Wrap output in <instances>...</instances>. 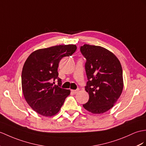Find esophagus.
<instances>
[{"mask_svg": "<svg viewBox=\"0 0 146 146\" xmlns=\"http://www.w3.org/2000/svg\"><path fill=\"white\" fill-rule=\"evenodd\" d=\"M79 92V89H77V90H72V92L74 94H76L77 92Z\"/></svg>", "mask_w": 146, "mask_h": 146, "instance_id": "34e87169", "label": "esophagus"}]
</instances>
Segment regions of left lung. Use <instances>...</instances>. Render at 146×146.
I'll list each match as a JSON object with an SVG mask.
<instances>
[{
	"mask_svg": "<svg viewBox=\"0 0 146 146\" xmlns=\"http://www.w3.org/2000/svg\"><path fill=\"white\" fill-rule=\"evenodd\" d=\"M86 59L85 67L88 81L85 90L89 99L84 108L94 114L111 109L123 89V70L116 56L99 46L85 44L80 47Z\"/></svg>",
	"mask_w": 146,
	"mask_h": 146,
	"instance_id": "8db88e82",
	"label": "left lung"
}]
</instances>
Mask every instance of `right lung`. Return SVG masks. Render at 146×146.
<instances>
[{
	"mask_svg": "<svg viewBox=\"0 0 146 146\" xmlns=\"http://www.w3.org/2000/svg\"><path fill=\"white\" fill-rule=\"evenodd\" d=\"M74 44L58 45L35 51L25 62L22 73V91L28 104L44 116L58 113L70 90L60 87L58 68L61 59L76 51ZM58 80V85L55 84Z\"/></svg>",
	"mask_w": 146,
	"mask_h": 146,
	"instance_id": "1",
	"label": "right lung"
}]
</instances>
